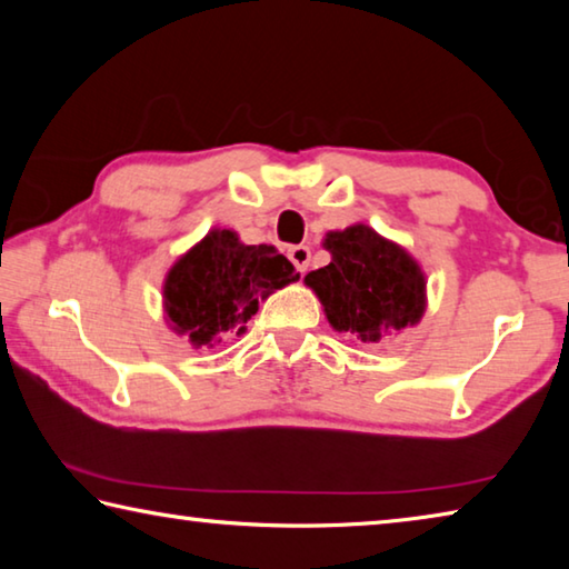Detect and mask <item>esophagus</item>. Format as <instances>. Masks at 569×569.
I'll return each instance as SVG.
<instances>
[{
	"mask_svg": "<svg viewBox=\"0 0 569 569\" xmlns=\"http://www.w3.org/2000/svg\"><path fill=\"white\" fill-rule=\"evenodd\" d=\"M288 261L296 266L298 273H303L308 263H311V248H308V246H291V248H288Z\"/></svg>",
	"mask_w": 569,
	"mask_h": 569,
	"instance_id": "esophagus-1",
	"label": "esophagus"
}]
</instances>
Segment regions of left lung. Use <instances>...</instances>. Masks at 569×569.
Instances as JSON below:
<instances>
[{
    "label": "left lung",
    "mask_w": 569,
    "mask_h": 569,
    "mask_svg": "<svg viewBox=\"0 0 569 569\" xmlns=\"http://www.w3.org/2000/svg\"><path fill=\"white\" fill-rule=\"evenodd\" d=\"M331 263L311 271L306 283L319 293L336 331L379 343L423 313V276L399 246L366 226H351L323 240Z\"/></svg>",
    "instance_id": "obj_1"
}]
</instances>
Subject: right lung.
<instances>
[{
  "mask_svg": "<svg viewBox=\"0 0 569 569\" xmlns=\"http://www.w3.org/2000/svg\"><path fill=\"white\" fill-rule=\"evenodd\" d=\"M293 278V263L273 246H243L233 230H213L168 273V319L192 346H206L226 331H246L258 301Z\"/></svg>",
  "mask_w": 569,
  "mask_h": 569,
  "instance_id": "right-lung-1",
  "label": "right lung"
}]
</instances>
